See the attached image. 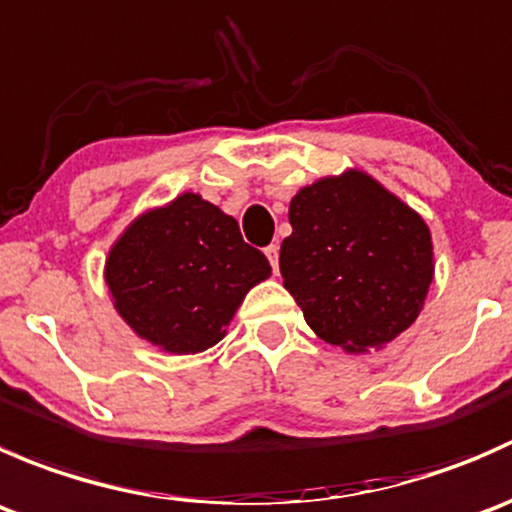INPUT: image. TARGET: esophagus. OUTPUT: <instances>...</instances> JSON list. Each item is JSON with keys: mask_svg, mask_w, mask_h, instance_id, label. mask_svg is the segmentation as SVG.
<instances>
[{"mask_svg": "<svg viewBox=\"0 0 512 512\" xmlns=\"http://www.w3.org/2000/svg\"><path fill=\"white\" fill-rule=\"evenodd\" d=\"M265 255H267V260H270L272 270L277 272V267H280V247H277V245H267L265 247Z\"/></svg>", "mask_w": 512, "mask_h": 512, "instance_id": "esophagus-1", "label": "esophagus"}]
</instances>
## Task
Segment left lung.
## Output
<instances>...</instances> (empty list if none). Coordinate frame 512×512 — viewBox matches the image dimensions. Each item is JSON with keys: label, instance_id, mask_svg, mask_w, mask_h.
<instances>
[{"label": "left lung", "instance_id": "1", "mask_svg": "<svg viewBox=\"0 0 512 512\" xmlns=\"http://www.w3.org/2000/svg\"><path fill=\"white\" fill-rule=\"evenodd\" d=\"M280 247L285 287L319 339L381 349L416 322L433 280L421 215L361 170L322 178L289 203Z\"/></svg>", "mask_w": 512, "mask_h": 512}]
</instances>
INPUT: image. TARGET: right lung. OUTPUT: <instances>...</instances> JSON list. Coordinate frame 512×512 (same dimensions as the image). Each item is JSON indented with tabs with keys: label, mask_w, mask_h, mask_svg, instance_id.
I'll return each instance as SVG.
<instances>
[{
	"label": "right lung",
	"mask_w": 512,
	"mask_h": 512,
	"mask_svg": "<svg viewBox=\"0 0 512 512\" xmlns=\"http://www.w3.org/2000/svg\"><path fill=\"white\" fill-rule=\"evenodd\" d=\"M235 218L195 193L128 225L106 260V285L128 327L170 354L205 352L247 289L270 277Z\"/></svg>",
	"instance_id": "1"
}]
</instances>
